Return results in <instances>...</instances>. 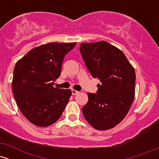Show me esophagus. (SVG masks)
Here are the masks:
<instances>
[{
  "label": "esophagus",
  "mask_w": 159,
  "mask_h": 159,
  "mask_svg": "<svg viewBox=\"0 0 159 159\" xmlns=\"http://www.w3.org/2000/svg\"><path fill=\"white\" fill-rule=\"evenodd\" d=\"M77 93H78V91L74 90V89H72V95H76Z\"/></svg>",
  "instance_id": "obj_1"
}]
</instances>
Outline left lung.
Instances as JSON below:
<instances>
[{"label": "left lung", "mask_w": 159, "mask_h": 159, "mask_svg": "<svg viewBox=\"0 0 159 159\" xmlns=\"http://www.w3.org/2000/svg\"><path fill=\"white\" fill-rule=\"evenodd\" d=\"M80 52L91 75L101 82L96 94L87 93L84 116L96 129H111L125 118L133 102L134 69L120 49L105 41L81 43Z\"/></svg>", "instance_id": "1"}]
</instances>
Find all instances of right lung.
Instances as JSON below:
<instances>
[{"label": "right lung", "mask_w": 159, "mask_h": 159, "mask_svg": "<svg viewBox=\"0 0 159 159\" xmlns=\"http://www.w3.org/2000/svg\"><path fill=\"white\" fill-rule=\"evenodd\" d=\"M76 43H50L33 48L16 63L12 88L24 116L39 127L52 125L61 117L72 95L70 89L54 88L64 57Z\"/></svg>", "instance_id": "1"}]
</instances>
